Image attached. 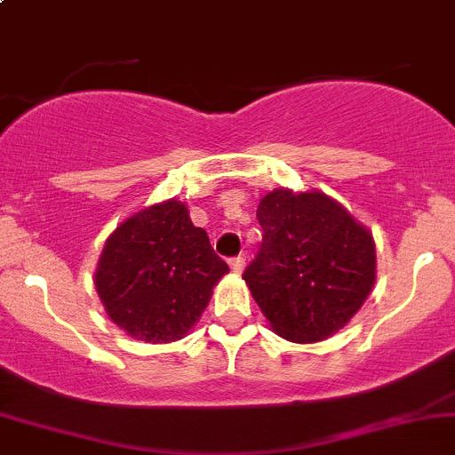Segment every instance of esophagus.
Masks as SVG:
<instances>
[{
    "label": "esophagus",
    "mask_w": 455,
    "mask_h": 455,
    "mask_svg": "<svg viewBox=\"0 0 455 455\" xmlns=\"http://www.w3.org/2000/svg\"><path fill=\"white\" fill-rule=\"evenodd\" d=\"M244 268H246V259L244 257H233L231 259V270L235 275H242L244 273Z\"/></svg>",
    "instance_id": "34e87169"
}]
</instances>
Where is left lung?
<instances>
[{
	"label": "left lung",
	"mask_w": 455,
	"mask_h": 455,
	"mask_svg": "<svg viewBox=\"0 0 455 455\" xmlns=\"http://www.w3.org/2000/svg\"><path fill=\"white\" fill-rule=\"evenodd\" d=\"M259 253L242 279L282 339L316 343L361 310L376 282L371 231L323 191H268Z\"/></svg>",
	"instance_id": "1"
}]
</instances>
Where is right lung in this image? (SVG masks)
<instances>
[{
  "instance_id": "right-lung-1",
  "label": "right lung",
  "mask_w": 455,
  "mask_h": 455,
  "mask_svg": "<svg viewBox=\"0 0 455 455\" xmlns=\"http://www.w3.org/2000/svg\"><path fill=\"white\" fill-rule=\"evenodd\" d=\"M227 273L185 202L172 198L136 211L109 233L94 286L105 313L130 337L172 343L198 323Z\"/></svg>"
}]
</instances>
